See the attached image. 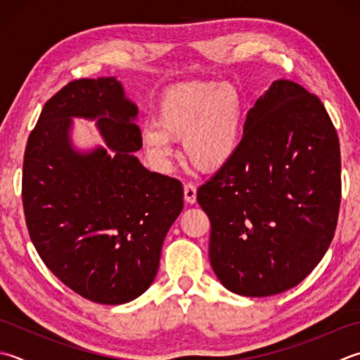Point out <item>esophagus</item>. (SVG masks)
Instances as JSON below:
<instances>
[{
	"instance_id": "obj_1",
	"label": "esophagus",
	"mask_w": 360,
	"mask_h": 360,
	"mask_svg": "<svg viewBox=\"0 0 360 360\" xmlns=\"http://www.w3.org/2000/svg\"><path fill=\"white\" fill-rule=\"evenodd\" d=\"M184 198L187 202H196V187L193 182H186L184 184Z\"/></svg>"
}]
</instances>
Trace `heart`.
Listing matches in <instances>:
<instances>
[{
  "mask_svg": "<svg viewBox=\"0 0 360 360\" xmlns=\"http://www.w3.org/2000/svg\"><path fill=\"white\" fill-rule=\"evenodd\" d=\"M142 139L159 160L170 156L172 140L182 139L188 162L204 172L220 170L242 146L243 98L231 84H178L162 95L158 124H145Z\"/></svg>",
  "mask_w": 360,
  "mask_h": 360,
  "instance_id": "b5f03b06",
  "label": "heart"
}]
</instances>
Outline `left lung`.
Masks as SVG:
<instances>
[{
  "instance_id": "1",
  "label": "left lung",
  "mask_w": 360,
  "mask_h": 360,
  "mask_svg": "<svg viewBox=\"0 0 360 360\" xmlns=\"http://www.w3.org/2000/svg\"><path fill=\"white\" fill-rule=\"evenodd\" d=\"M340 173L339 137L320 98L273 82L246 115L236 158L196 195L220 283L243 297L298 285L333 242Z\"/></svg>"
}]
</instances>
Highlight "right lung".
<instances>
[{
    "label": "right lung",
    "mask_w": 360,
    "mask_h": 360,
    "mask_svg": "<svg viewBox=\"0 0 360 360\" xmlns=\"http://www.w3.org/2000/svg\"><path fill=\"white\" fill-rule=\"evenodd\" d=\"M72 116L100 117L111 151L73 152ZM136 117L114 77L70 81L45 103L25 150L21 198L35 250L56 278L100 304H123L151 285L184 206L181 181L134 156Z\"/></svg>",
    "instance_id": "1"
}]
</instances>
